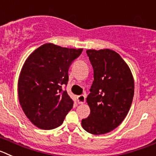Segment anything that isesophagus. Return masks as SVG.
<instances>
[{
  "label": "esophagus",
  "instance_id": "obj_1",
  "mask_svg": "<svg viewBox=\"0 0 156 156\" xmlns=\"http://www.w3.org/2000/svg\"><path fill=\"white\" fill-rule=\"evenodd\" d=\"M77 101L78 104H84L86 101V96L85 95H80L77 97Z\"/></svg>",
  "mask_w": 156,
  "mask_h": 156
}]
</instances>
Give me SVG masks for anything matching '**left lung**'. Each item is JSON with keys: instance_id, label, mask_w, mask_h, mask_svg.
<instances>
[{"instance_id": "8db88e82", "label": "left lung", "mask_w": 156, "mask_h": 156, "mask_svg": "<svg viewBox=\"0 0 156 156\" xmlns=\"http://www.w3.org/2000/svg\"><path fill=\"white\" fill-rule=\"evenodd\" d=\"M93 68V82L86 102L90 108L82 119L86 131L104 134L119 126L128 114L134 94V80L130 69L113 50H86Z\"/></svg>"}]
</instances>
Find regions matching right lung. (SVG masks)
<instances>
[{
  "label": "right lung",
  "instance_id": "right-lung-1",
  "mask_svg": "<svg viewBox=\"0 0 156 156\" xmlns=\"http://www.w3.org/2000/svg\"><path fill=\"white\" fill-rule=\"evenodd\" d=\"M82 48H68L46 43L26 59L18 81L19 101L26 116L41 129H52L63 122L73 101L63 91L68 69Z\"/></svg>",
  "mask_w": 156,
  "mask_h": 156
}]
</instances>
